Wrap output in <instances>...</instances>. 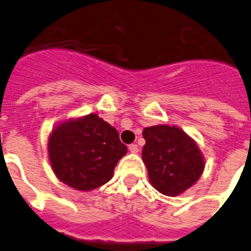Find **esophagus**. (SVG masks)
Returning <instances> with one entry per match:
<instances>
[{"label": "esophagus", "mask_w": 251, "mask_h": 251, "mask_svg": "<svg viewBox=\"0 0 251 251\" xmlns=\"http://www.w3.org/2000/svg\"><path fill=\"white\" fill-rule=\"evenodd\" d=\"M128 150H130V152H138L139 151V147L136 145V144H131V145H128Z\"/></svg>", "instance_id": "34e87169"}]
</instances>
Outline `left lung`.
<instances>
[{
	"label": "left lung",
	"mask_w": 251,
	"mask_h": 251,
	"mask_svg": "<svg viewBox=\"0 0 251 251\" xmlns=\"http://www.w3.org/2000/svg\"><path fill=\"white\" fill-rule=\"evenodd\" d=\"M143 160L154 188L177 196L193 186L203 172V158L188 135L176 126L145 127Z\"/></svg>",
	"instance_id": "obj_1"
}]
</instances>
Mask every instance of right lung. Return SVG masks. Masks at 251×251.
I'll use <instances>...</instances> for the list:
<instances>
[{
    "instance_id": "add662e5",
    "label": "right lung",
    "mask_w": 251,
    "mask_h": 251,
    "mask_svg": "<svg viewBox=\"0 0 251 251\" xmlns=\"http://www.w3.org/2000/svg\"><path fill=\"white\" fill-rule=\"evenodd\" d=\"M48 151L54 173L63 183L91 191L112 178L127 148L120 141L116 128L91 113L54 128Z\"/></svg>"
}]
</instances>
